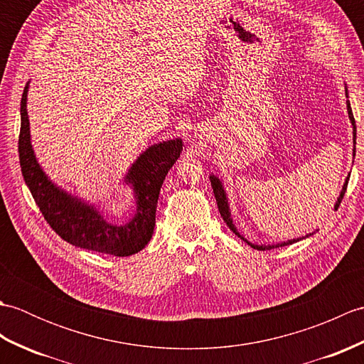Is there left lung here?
I'll list each match as a JSON object with an SVG mask.
<instances>
[{"label": "left lung", "mask_w": 364, "mask_h": 364, "mask_svg": "<svg viewBox=\"0 0 364 364\" xmlns=\"http://www.w3.org/2000/svg\"><path fill=\"white\" fill-rule=\"evenodd\" d=\"M344 87H346V98H347V102H346V105H347V114H349V120H350V123H352V134H353V156H355V145H357V127H355V119H353L352 107H350V102H349V92H347V84H344ZM349 178H350V173L346 176V181H344V184H343V189H341V192H339V196H338L336 202H335V210H338V206L341 205V200H343V197H344V194H346V189H347V183H349ZM210 180H211V186H213V191H214L215 202H218V208H219V211H220V215L223 218V220L227 222V225L230 227V230L233 231L235 235H237L239 237L244 239V241H245L247 244H249V245H252L253 249H257V250H270V249H277V247H284V245H289V244H294V242H299V241H301V239H305V237H308V236L314 235V231H313V233L306 235V236L296 237V239H289V241H283V242H277V244H267V245H266V244H253V242H250L249 239H245L241 233H239L237 228L235 227L233 218H231V210H230L228 197H227L225 188H223V183H222V180H220V178H219L218 175H214V173H211V175H210Z\"/></svg>", "instance_id": "1"}]
</instances>
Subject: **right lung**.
Returning a JSON list of instances; mask_svg holds the SVG:
<instances>
[{"label": "right lung", "mask_w": 364, "mask_h": 364, "mask_svg": "<svg viewBox=\"0 0 364 364\" xmlns=\"http://www.w3.org/2000/svg\"><path fill=\"white\" fill-rule=\"evenodd\" d=\"M26 84L20 105L18 156L23 178L50 227L75 247L129 257L150 242L156 223V205L162 183L183 151L181 137L168 139L145 149L120 181L134 197V214L125 223L111 222L95 203L58 186L45 173L31 142Z\"/></svg>", "instance_id": "1"}]
</instances>
